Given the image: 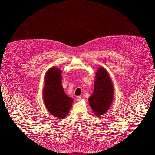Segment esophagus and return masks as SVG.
<instances>
[{"instance_id": "34e87169", "label": "esophagus", "mask_w": 155, "mask_h": 155, "mask_svg": "<svg viewBox=\"0 0 155 155\" xmlns=\"http://www.w3.org/2000/svg\"><path fill=\"white\" fill-rule=\"evenodd\" d=\"M81 100V96H77V101H78V102H79V101H80Z\"/></svg>"}]
</instances>
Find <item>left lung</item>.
<instances>
[{
  "label": "left lung",
  "mask_w": 155,
  "mask_h": 155,
  "mask_svg": "<svg viewBox=\"0 0 155 155\" xmlns=\"http://www.w3.org/2000/svg\"><path fill=\"white\" fill-rule=\"evenodd\" d=\"M114 92V86L108 72L104 67H99L95 75L94 92L88 99L89 106L97 117L106 113L110 107Z\"/></svg>",
  "instance_id": "1"
}]
</instances>
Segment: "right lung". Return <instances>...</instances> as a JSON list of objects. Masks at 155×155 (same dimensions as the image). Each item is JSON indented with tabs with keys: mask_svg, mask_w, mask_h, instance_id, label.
Masks as SVG:
<instances>
[{
	"mask_svg": "<svg viewBox=\"0 0 155 155\" xmlns=\"http://www.w3.org/2000/svg\"><path fill=\"white\" fill-rule=\"evenodd\" d=\"M61 81V70L52 67L45 74L43 89V99L47 110L60 119L67 116L74 102L73 99L65 93Z\"/></svg>",
	"mask_w": 155,
	"mask_h": 155,
	"instance_id": "obj_1",
	"label": "right lung"
}]
</instances>
